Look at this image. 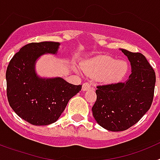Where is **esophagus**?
I'll return each mask as SVG.
<instances>
[{
  "mask_svg": "<svg viewBox=\"0 0 160 160\" xmlns=\"http://www.w3.org/2000/svg\"><path fill=\"white\" fill-rule=\"evenodd\" d=\"M90 88H91V85L88 82H85L84 84L82 85V90L83 91H86V90H90Z\"/></svg>",
  "mask_w": 160,
  "mask_h": 160,
  "instance_id": "1",
  "label": "esophagus"
}]
</instances>
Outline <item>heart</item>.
<instances>
[{
  "label": "heart",
  "mask_w": 160,
  "mask_h": 160,
  "mask_svg": "<svg viewBox=\"0 0 160 160\" xmlns=\"http://www.w3.org/2000/svg\"><path fill=\"white\" fill-rule=\"evenodd\" d=\"M82 68L90 77H98L106 82H113L119 81L125 76L128 65L125 61L116 60L110 56H98L83 63Z\"/></svg>",
  "instance_id": "obj_1"
}]
</instances>
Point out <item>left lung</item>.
<instances>
[{"label":"left lung","instance_id":"left-lung-1","mask_svg":"<svg viewBox=\"0 0 160 160\" xmlns=\"http://www.w3.org/2000/svg\"><path fill=\"white\" fill-rule=\"evenodd\" d=\"M128 58L131 73L123 82L97 86L92 107L96 122L111 131H122L135 125L153 101L155 73L144 55L121 49Z\"/></svg>","mask_w":160,"mask_h":160}]
</instances>
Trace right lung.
Instances as JSON below:
<instances>
[{"label":"right lung","mask_w":160,"mask_h":160,"mask_svg":"<svg viewBox=\"0 0 160 160\" xmlns=\"http://www.w3.org/2000/svg\"><path fill=\"white\" fill-rule=\"evenodd\" d=\"M60 43L32 42L24 46L11 59L6 70L7 98L20 118L32 125L55 122L69 100L82 86L70 84L61 78H42L37 75L35 63L44 53L56 54Z\"/></svg>","instance_id":"right-lung-1"}]
</instances>
